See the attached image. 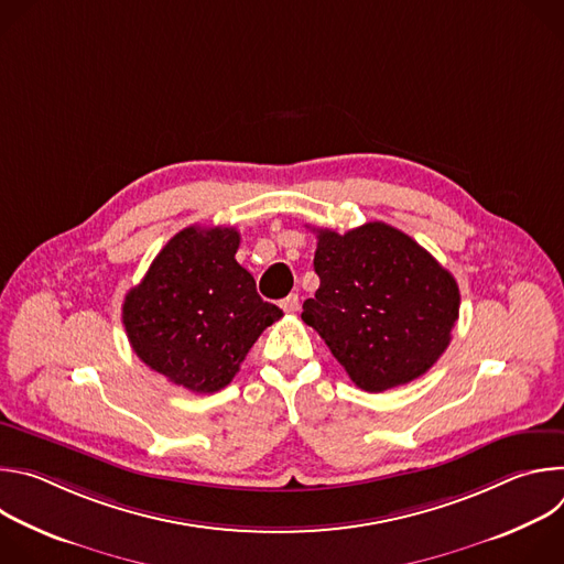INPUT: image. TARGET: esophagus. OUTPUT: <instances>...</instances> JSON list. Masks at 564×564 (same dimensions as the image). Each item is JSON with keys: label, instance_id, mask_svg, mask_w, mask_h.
Returning a JSON list of instances; mask_svg holds the SVG:
<instances>
[{"label": "esophagus", "instance_id": "34e87169", "mask_svg": "<svg viewBox=\"0 0 564 564\" xmlns=\"http://www.w3.org/2000/svg\"><path fill=\"white\" fill-rule=\"evenodd\" d=\"M299 294H290V296H285L283 301H281V307L288 312V314H292V312H296L299 310Z\"/></svg>", "mask_w": 564, "mask_h": 564}]
</instances>
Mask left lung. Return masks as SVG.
<instances>
[{
  "label": "left lung",
  "mask_w": 564,
  "mask_h": 564,
  "mask_svg": "<svg viewBox=\"0 0 564 564\" xmlns=\"http://www.w3.org/2000/svg\"><path fill=\"white\" fill-rule=\"evenodd\" d=\"M318 290L301 318L350 379L383 392L422 377L448 348L459 288L420 243L386 223L316 229Z\"/></svg>",
  "instance_id": "obj_1"
}]
</instances>
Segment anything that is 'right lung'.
<instances>
[{"instance_id":"add662e5","label":"right lung","mask_w":564,"mask_h":564,"mask_svg":"<svg viewBox=\"0 0 564 564\" xmlns=\"http://www.w3.org/2000/svg\"><path fill=\"white\" fill-rule=\"evenodd\" d=\"M238 243L234 227H185L122 303L133 352L192 392L225 388L261 333L283 316L236 263Z\"/></svg>"}]
</instances>
